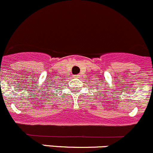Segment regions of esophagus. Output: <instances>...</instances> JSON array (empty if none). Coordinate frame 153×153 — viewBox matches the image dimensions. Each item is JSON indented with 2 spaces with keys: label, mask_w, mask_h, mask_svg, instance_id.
I'll use <instances>...</instances> for the list:
<instances>
[{
  "label": "esophagus",
  "mask_w": 153,
  "mask_h": 153,
  "mask_svg": "<svg viewBox=\"0 0 153 153\" xmlns=\"http://www.w3.org/2000/svg\"><path fill=\"white\" fill-rule=\"evenodd\" d=\"M80 75L79 74H76V75H74V76L76 77V78H78V77H79Z\"/></svg>",
  "instance_id": "obj_1"
}]
</instances>
